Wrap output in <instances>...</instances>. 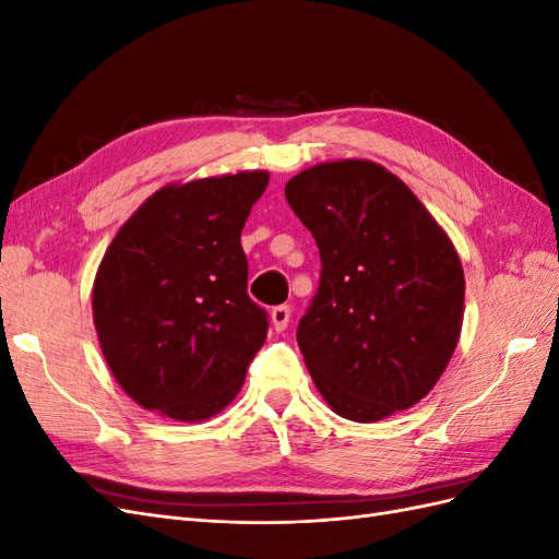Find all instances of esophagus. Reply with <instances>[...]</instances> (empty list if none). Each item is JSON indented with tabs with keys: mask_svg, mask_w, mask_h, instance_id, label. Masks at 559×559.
<instances>
[{
	"mask_svg": "<svg viewBox=\"0 0 559 559\" xmlns=\"http://www.w3.org/2000/svg\"><path fill=\"white\" fill-rule=\"evenodd\" d=\"M289 319H292V308L289 306H277L270 310V321H273V329L275 331H284L289 326Z\"/></svg>",
	"mask_w": 559,
	"mask_h": 559,
	"instance_id": "esophagus-1",
	"label": "esophagus"
}]
</instances>
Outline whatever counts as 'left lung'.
Returning <instances> with one entry per match:
<instances>
[{
  "label": "left lung",
  "mask_w": 559,
  "mask_h": 559,
  "mask_svg": "<svg viewBox=\"0 0 559 559\" xmlns=\"http://www.w3.org/2000/svg\"><path fill=\"white\" fill-rule=\"evenodd\" d=\"M321 277L298 321L319 394L345 419L378 421L425 399L464 319V270L445 230L373 160L321 163L289 179Z\"/></svg>",
  "instance_id": "obj_1"
}]
</instances>
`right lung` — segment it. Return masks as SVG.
Instances as JSON below:
<instances>
[{
    "mask_svg": "<svg viewBox=\"0 0 559 559\" xmlns=\"http://www.w3.org/2000/svg\"><path fill=\"white\" fill-rule=\"evenodd\" d=\"M270 175L170 183L116 233L93 284L107 366L142 408L202 421L238 396L267 335L240 235Z\"/></svg>",
    "mask_w": 559,
    "mask_h": 559,
    "instance_id": "right-lung-1",
    "label": "right lung"
}]
</instances>
